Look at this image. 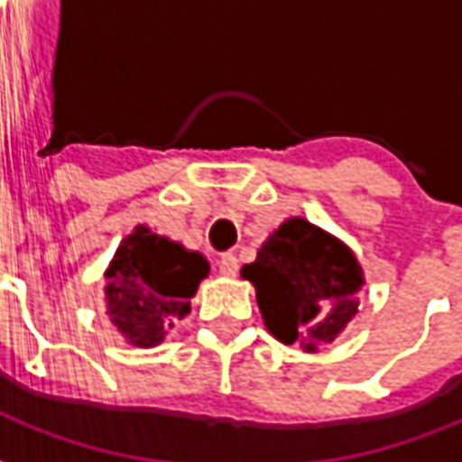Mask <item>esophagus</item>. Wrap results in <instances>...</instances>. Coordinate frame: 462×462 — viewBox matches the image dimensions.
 <instances>
[{
  "mask_svg": "<svg viewBox=\"0 0 462 462\" xmlns=\"http://www.w3.org/2000/svg\"><path fill=\"white\" fill-rule=\"evenodd\" d=\"M217 270H220V274H225V277H235V274H237V257H235L232 252L220 254V257H217Z\"/></svg>",
  "mask_w": 462,
  "mask_h": 462,
  "instance_id": "obj_1",
  "label": "esophagus"
}]
</instances>
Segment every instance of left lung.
<instances>
[{"instance_id":"8db88e82","label":"left lung","mask_w":462,"mask_h":462,"mask_svg":"<svg viewBox=\"0 0 462 462\" xmlns=\"http://www.w3.org/2000/svg\"><path fill=\"white\" fill-rule=\"evenodd\" d=\"M257 291L264 327L282 344L319 351L358 311L364 270L346 245L317 225L290 217L242 267Z\"/></svg>"}]
</instances>
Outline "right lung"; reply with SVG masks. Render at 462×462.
Returning <instances> with one entry per match:
<instances>
[{
  "instance_id": "obj_1",
  "label": "right lung",
  "mask_w": 462,
  "mask_h": 462,
  "mask_svg": "<svg viewBox=\"0 0 462 462\" xmlns=\"http://www.w3.org/2000/svg\"><path fill=\"white\" fill-rule=\"evenodd\" d=\"M208 272L200 252L138 225L106 270V314L128 344L158 346L172 324L190 314V300Z\"/></svg>"
}]
</instances>
